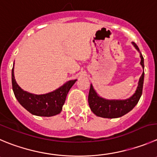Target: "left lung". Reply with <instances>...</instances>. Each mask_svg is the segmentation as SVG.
<instances>
[{"mask_svg": "<svg viewBox=\"0 0 157 157\" xmlns=\"http://www.w3.org/2000/svg\"><path fill=\"white\" fill-rule=\"evenodd\" d=\"M132 44L136 49L140 51L136 44L134 42H132ZM140 57H141L140 63L142 67L144 68V59L141 53H140ZM143 81H144V71L140 77L139 85L136 93L130 98L124 101L105 100L97 94L92 85H90L88 95V103L90 110L97 116L102 117V118H115L123 116L129 112L140 101V97L143 93Z\"/></svg>", "mask_w": 157, "mask_h": 157, "instance_id": "8db88e82", "label": "left lung"}]
</instances>
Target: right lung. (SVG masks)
I'll return each instance as SVG.
<instances>
[{"label": "right lung", "instance_id": "right-lung-1", "mask_svg": "<svg viewBox=\"0 0 157 157\" xmlns=\"http://www.w3.org/2000/svg\"><path fill=\"white\" fill-rule=\"evenodd\" d=\"M12 89L18 102L28 112L38 116L49 117L61 112L69 90L77 80H70L57 90L45 94H33L23 90L16 83L14 67L11 71Z\"/></svg>", "mask_w": 157, "mask_h": 157}]
</instances>
